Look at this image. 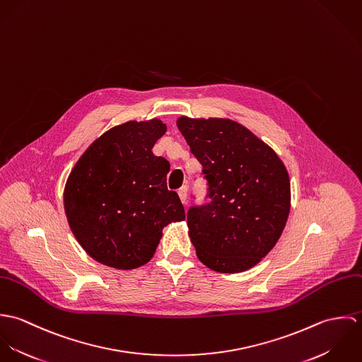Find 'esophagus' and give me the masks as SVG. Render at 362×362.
Here are the masks:
<instances>
[{
	"label": "esophagus",
	"mask_w": 362,
	"mask_h": 362,
	"mask_svg": "<svg viewBox=\"0 0 362 362\" xmlns=\"http://www.w3.org/2000/svg\"><path fill=\"white\" fill-rule=\"evenodd\" d=\"M187 195H188V188H187V187H181V188L178 189V197H180L181 202H182L184 205L187 204Z\"/></svg>",
	"instance_id": "1"
}]
</instances>
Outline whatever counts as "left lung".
<instances>
[{"mask_svg": "<svg viewBox=\"0 0 362 362\" xmlns=\"http://www.w3.org/2000/svg\"><path fill=\"white\" fill-rule=\"evenodd\" d=\"M177 127L207 181L210 201L187 211L198 258L220 273L251 269L272 251L287 223L291 191L286 165L235 121L180 117Z\"/></svg>", "mask_w": 362, "mask_h": 362, "instance_id": "1", "label": "left lung"}]
</instances>
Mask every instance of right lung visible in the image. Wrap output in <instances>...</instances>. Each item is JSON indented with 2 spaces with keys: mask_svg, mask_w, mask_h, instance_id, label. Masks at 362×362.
Instances as JSON below:
<instances>
[{
  "mask_svg": "<svg viewBox=\"0 0 362 362\" xmlns=\"http://www.w3.org/2000/svg\"><path fill=\"white\" fill-rule=\"evenodd\" d=\"M165 131L156 118L117 125L88 148L68 177L69 227L105 266L128 270L148 263L163 228L185 218L177 192L167 189L170 163L152 152Z\"/></svg>",
  "mask_w": 362,
  "mask_h": 362,
  "instance_id": "1",
  "label": "right lung"
}]
</instances>
